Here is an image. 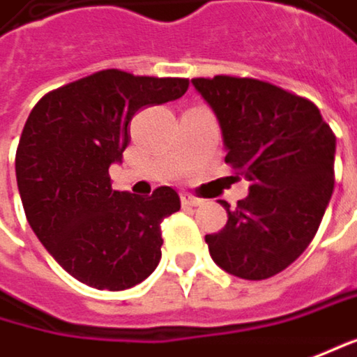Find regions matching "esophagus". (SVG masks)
Wrapping results in <instances>:
<instances>
[{"instance_id": "1", "label": "esophagus", "mask_w": 357, "mask_h": 357, "mask_svg": "<svg viewBox=\"0 0 357 357\" xmlns=\"http://www.w3.org/2000/svg\"><path fill=\"white\" fill-rule=\"evenodd\" d=\"M181 203H183L185 207H197V205H201L203 201L197 199V197H192L189 192H183V195H181Z\"/></svg>"}]
</instances>
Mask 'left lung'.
<instances>
[{
  "mask_svg": "<svg viewBox=\"0 0 357 357\" xmlns=\"http://www.w3.org/2000/svg\"><path fill=\"white\" fill-rule=\"evenodd\" d=\"M215 112L225 162L250 183L227 223L205 236L219 268L264 280L307 250L333 192L335 134L319 107L291 91L252 77L192 79Z\"/></svg>",
  "mask_w": 357,
  "mask_h": 357,
  "instance_id": "1",
  "label": "left lung"
}]
</instances>
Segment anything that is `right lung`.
<instances>
[{
    "mask_svg": "<svg viewBox=\"0 0 357 357\" xmlns=\"http://www.w3.org/2000/svg\"><path fill=\"white\" fill-rule=\"evenodd\" d=\"M187 89L189 79L105 68L46 93L28 115L15 150L26 219L79 282L126 291L158 266L160 223L181 209L178 192L114 191L109 166L121 162L134 115Z\"/></svg>",
    "mask_w": 357,
    "mask_h": 357,
    "instance_id": "right-lung-1",
    "label": "right lung"
}]
</instances>
